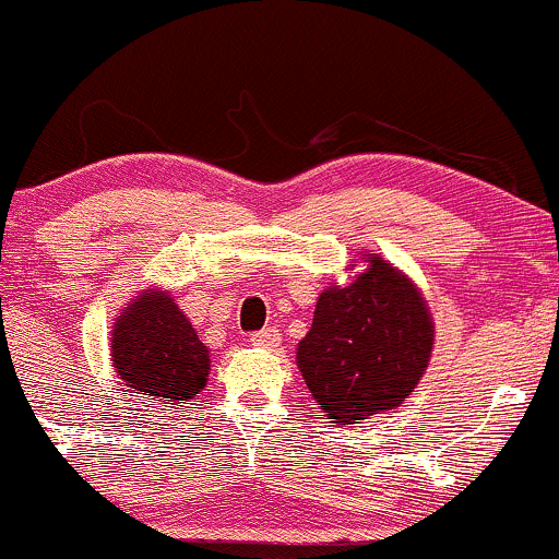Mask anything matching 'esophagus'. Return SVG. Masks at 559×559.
I'll return each instance as SVG.
<instances>
[{
    "label": "esophagus",
    "mask_w": 559,
    "mask_h": 559,
    "mask_svg": "<svg viewBox=\"0 0 559 559\" xmlns=\"http://www.w3.org/2000/svg\"><path fill=\"white\" fill-rule=\"evenodd\" d=\"M252 344L260 346V349H275V346L281 344V333L275 329L258 331V333H252Z\"/></svg>",
    "instance_id": "esophagus-1"
}]
</instances>
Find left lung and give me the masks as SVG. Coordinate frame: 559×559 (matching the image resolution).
I'll return each instance as SVG.
<instances>
[{
  "instance_id": "obj_1",
  "label": "left lung",
  "mask_w": 559,
  "mask_h": 559,
  "mask_svg": "<svg viewBox=\"0 0 559 559\" xmlns=\"http://www.w3.org/2000/svg\"><path fill=\"white\" fill-rule=\"evenodd\" d=\"M362 262L349 284L320 292L297 346L312 400L338 426L400 407L426 373L436 342L418 284L381 254H362Z\"/></svg>"
}]
</instances>
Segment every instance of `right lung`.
Wrapping results in <instances>:
<instances>
[{"instance_id": "obj_1", "label": "right lung", "mask_w": 559, "mask_h": 559, "mask_svg": "<svg viewBox=\"0 0 559 559\" xmlns=\"http://www.w3.org/2000/svg\"><path fill=\"white\" fill-rule=\"evenodd\" d=\"M110 360L126 391L181 409L207 386L210 349L168 288L146 286L115 318Z\"/></svg>"}]
</instances>
